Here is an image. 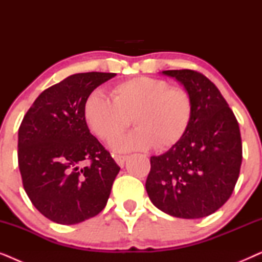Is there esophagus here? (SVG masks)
<instances>
[{
  "label": "esophagus",
  "instance_id": "obj_1",
  "mask_svg": "<svg viewBox=\"0 0 262 262\" xmlns=\"http://www.w3.org/2000/svg\"><path fill=\"white\" fill-rule=\"evenodd\" d=\"M114 160H116V162L119 164L120 167H124V163H125V161L127 160V156L126 155H114Z\"/></svg>",
  "mask_w": 262,
  "mask_h": 262
}]
</instances>
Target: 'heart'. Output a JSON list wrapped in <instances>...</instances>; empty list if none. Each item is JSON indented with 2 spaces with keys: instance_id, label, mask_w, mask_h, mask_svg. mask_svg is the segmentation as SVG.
I'll return each mask as SVG.
<instances>
[{
  "instance_id": "b5f03b06",
  "label": "heart",
  "mask_w": 262,
  "mask_h": 262,
  "mask_svg": "<svg viewBox=\"0 0 262 262\" xmlns=\"http://www.w3.org/2000/svg\"><path fill=\"white\" fill-rule=\"evenodd\" d=\"M112 100L93 92L85 99L83 116L91 132L112 142L130 124L136 130L113 142L118 151L166 150L185 137L193 117V99L187 89L170 87L162 78L136 76L114 85Z\"/></svg>"
}]
</instances>
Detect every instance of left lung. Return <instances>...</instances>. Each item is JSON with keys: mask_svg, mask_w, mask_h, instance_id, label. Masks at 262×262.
<instances>
[{"mask_svg": "<svg viewBox=\"0 0 262 262\" xmlns=\"http://www.w3.org/2000/svg\"><path fill=\"white\" fill-rule=\"evenodd\" d=\"M193 99L185 137L160 156L150 157L145 188L151 203L170 216L206 217L227 203L242 163L237 119L218 88L195 70H166Z\"/></svg>", "mask_w": 262, "mask_h": 262, "instance_id": "obj_1", "label": "left lung"}]
</instances>
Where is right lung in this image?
<instances>
[{"mask_svg": "<svg viewBox=\"0 0 262 262\" xmlns=\"http://www.w3.org/2000/svg\"><path fill=\"white\" fill-rule=\"evenodd\" d=\"M113 73L75 74L45 89L19 127L23 185L39 212L77 224L101 212L120 167L85 124V99Z\"/></svg>", "mask_w": 262, "mask_h": 262, "instance_id": "1", "label": "right lung"}]
</instances>
